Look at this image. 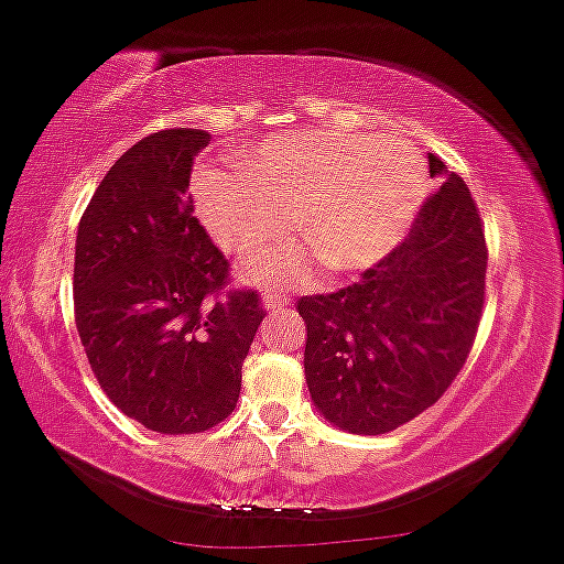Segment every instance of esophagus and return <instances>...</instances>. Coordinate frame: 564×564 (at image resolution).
<instances>
[{
    "instance_id": "obj_1",
    "label": "esophagus",
    "mask_w": 564,
    "mask_h": 564,
    "mask_svg": "<svg viewBox=\"0 0 564 564\" xmlns=\"http://www.w3.org/2000/svg\"><path fill=\"white\" fill-rule=\"evenodd\" d=\"M263 306L269 308V312H282V308L290 306V299L284 293H276V290H263Z\"/></svg>"
}]
</instances>
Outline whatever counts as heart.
I'll list each match as a JSON object with an SVG mask.
<instances>
[{"mask_svg":"<svg viewBox=\"0 0 564 564\" xmlns=\"http://www.w3.org/2000/svg\"><path fill=\"white\" fill-rule=\"evenodd\" d=\"M427 193L420 153L403 139L344 131L265 137L236 169H204L196 204L207 231L236 258H256L290 231L288 247L250 269L260 282H304L323 263L352 274L398 247Z\"/></svg>","mask_w":564,"mask_h":564,"instance_id":"1","label":"heart"}]
</instances>
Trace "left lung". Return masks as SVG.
Instances as JSON below:
<instances>
[{"instance_id": "left-lung-1", "label": "left lung", "mask_w": 564, "mask_h": 564, "mask_svg": "<svg viewBox=\"0 0 564 564\" xmlns=\"http://www.w3.org/2000/svg\"><path fill=\"white\" fill-rule=\"evenodd\" d=\"M409 236L328 295H304V371L325 420L381 435L430 409L457 379L481 323L487 241L476 202L444 161Z\"/></svg>"}]
</instances>
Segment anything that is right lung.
<instances>
[{
  "instance_id": "1",
  "label": "right lung",
  "mask_w": 564,
  "mask_h": 564,
  "mask_svg": "<svg viewBox=\"0 0 564 564\" xmlns=\"http://www.w3.org/2000/svg\"><path fill=\"white\" fill-rule=\"evenodd\" d=\"M207 131L139 139L96 187L75 245V325L107 398L155 433L220 425L265 317L228 290V260L193 217V159Z\"/></svg>"
}]
</instances>
